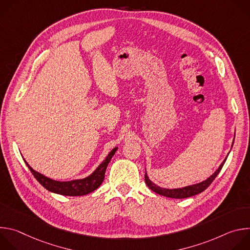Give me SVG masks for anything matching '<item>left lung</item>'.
Returning <instances> with one entry per match:
<instances>
[{"mask_svg":"<svg viewBox=\"0 0 250 250\" xmlns=\"http://www.w3.org/2000/svg\"><path fill=\"white\" fill-rule=\"evenodd\" d=\"M226 160H227V158L223 161V163L220 165L218 170L215 173H213L210 177H208L207 180H205V181H203L201 183L192 185V186L184 187V188H179V189L160 188L159 186H156L154 183H152L149 180V178H148L147 173H146V175H145V180H146V183L148 186V188L151 189L156 194H159V195H162V196H165V197H168V198H173V199H185V198H189V197L198 195V194L202 193L203 191H205L211 184V182L215 180V178L218 176V174L222 170Z\"/></svg>","mask_w":250,"mask_h":250,"instance_id":"left-lung-1","label":"left lung"}]
</instances>
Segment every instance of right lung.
<instances>
[{
    "label": "right lung",
    "mask_w": 250,
    "mask_h": 250,
    "mask_svg": "<svg viewBox=\"0 0 250 250\" xmlns=\"http://www.w3.org/2000/svg\"><path fill=\"white\" fill-rule=\"evenodd\" d=\"M117 149L118 147L114 148L109 153V155L106 156V158L100 164V166L90 176L85 178V179L73 180L69 182H59L49 179V178L43 176L42 174L34 171L25 160L24 162L27 165L30 172L32 173V175L35 177V179H37L46 190L64 196H84L98 189L100 185L103 183L106 166H108Z\"/></svg>",
    "instance_id": "add662e5"
}]
</instances>
